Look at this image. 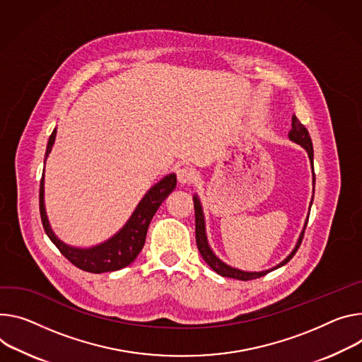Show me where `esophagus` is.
<instances>
[{
	"label": "esophagus",
	"mask_w": 362,
	"mask_h": 362,
	"mask_svg": "<svg viewBox=\"0 0 362 362\" xmlns=\"http://www.w3.org/2000/svg\"><path fill=\"white\" fill-rule=\"evenodd\" d=\"M176 173H177V180L182 185L190 183L193 180V177H194V172L190 168H187V166H183V168L177 169Z\"/></svg>",
	"instance_id": "34e87169"
}]
</instances>
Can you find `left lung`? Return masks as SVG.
<instances>
[{"label": "left lung", "instance_id": "obj_1", "mask_svg": "<svg viewBox=\"0 0 362 362\" xmlns=\"http://www.w3.org/2000/svg\"><path fill=\"white\" fill-rule=\"evenodd\" d=\"M288 139L302 146L308 156H309V160H310V166H312V183H313V193H315V170H313V146H312V140H310V136L308 133L306 127L298 119V117L293 115L291 117V129L288 131ZM313 198V196H312ZM312 202L313 199L310 201V205L309 208L312 206ZM193 205H194V229H196V244H198V250L202 255V258L206 261V264L215 272L218 273L219 276L222 277H231V279H237V280H252V279H258V277H262L266 276L267 273L287 264V262L293 258V255L296 254V251L299 250L300 244H302V240H303V234H305V229H306V225H308V219H309V215L305 221V225H303V229L302 233L298 238V243H296L294 248L291 250V252L281 261L279 262L277 266H274L273 269H269V270H262V272H244V270H240V269H235V267H231L228 266L226 262H223L219 257H216V254L212 251L209 243H208V235H206V225H205V215H204V208H202V204H201V199L198 194H193Z\"/></svg>", "mask_w": 362, "mask_h": 362}]
</instances>
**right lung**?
I'll use <instances>...</instances> for the list:
<instances>
[{
  "instance_id": "obj_1",
  "label": "right lung",
  "mask_w": 362,
  "mask_h": 362,
  "mask_svg": "<svg viewBox=\"0 0 362 362\" xmlns=\"http://www.w3.org/2000/svg\"><path fill=\"white\" fill-rule=\"evenodd\" d=\"M54 139H56V128L53 129V133L47 141L45 164L54 144ZM176 183H177V179L175 173L164 176L161 180H158L154 186H151L147 190V193L143 196V199L136 206L134 212L131 214L129 219L125 222V225L117 234H114L111 238H108L101 244H96L88 248H81V247H74L63 243L53 233L47 214H46V206H45V170H43L42 180H40V216H42L43 228L50 241L57 247V250L78 269L89 273H96V274L105 273V272H117L119 269L129 266L131 262L137 258V255L140 254L146 243L147 229L156 211L158 209L161 202L170 194V192L176 187Z\"/></svg>"
}]
</instances>
